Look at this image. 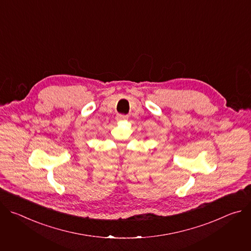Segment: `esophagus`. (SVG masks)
Returning a JSON list of instances; mask_svg holds the SVG:
<instances>
[{"label":"esophagus","mask_w":251,"mask_h":251,"mask_svg":"<svg viewBox=\"0 0 251 251\" xmlns=\"http://www.w3.org/2000/svg\"><path fill=\"white\" fill-rule=\"evenodd\" d=\"M127 118H128V115H125V114H118L116 116L117 120H126Z\"/></svg>","instance_id":"34e87169"}]
</instances>
